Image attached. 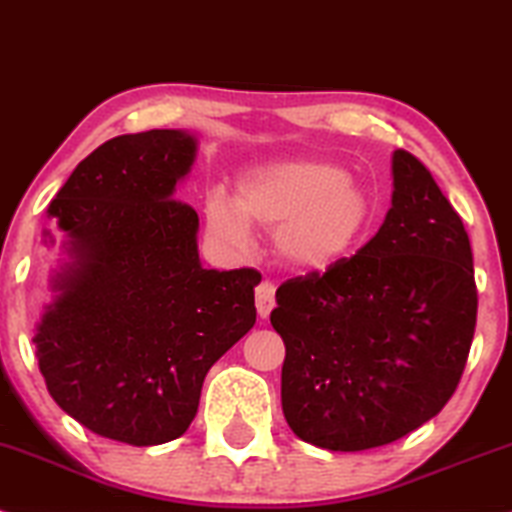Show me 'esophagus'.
Wrapping results in <instances>:
<instances>
[{
	"mask_svg": "<svg viewBox=\"0 0 512 512\" xmlns=\"http://www.w3.org/2000/svg\"><path fill=\"white\" fill-rule=\"evenodd\" d=\"M276 288L272 281H262L260 286L255 288V303H257V315L260 317H269V312L274 310L276 298H274Z\"/></svg>",
	"mask_w": 512,
	"mask_h": 512,
	"instance_id": "esophagus-1",
	"label": "esophagus"
}]
</instances>
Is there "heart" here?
<instances>
[{
	"instance_id": "heart-1",
	"label": "heart",
	"mask_w": 512,
	"mask_h": 512,
	"mask_svg": "<svg viewBox=\"0 0 512 512\" xmlns=\"http://www.w3.org/2000/svg\"><path fill=\"white\" fill-rule=\"evenodd\" d=\"M367 219V197L341 166L293 159L250 171L233 207L207 205V226L233 248H248V226L274 233V250L288 267L319 272L350 248Z\"/></svg>"
}]
</instances>
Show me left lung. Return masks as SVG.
<instances>
[{
  "instance_id": "left-lung-1",
  "label": "left lung",
  "mask_w": 512,
  "mask_h": 512,
  "mask_svg": "<svg viewBox=\"0 0 512 512\" xmlns=\"http://www.w3.org/2000/svg\"><path fill=\"white\" fill-rule=\"evenodd\" d=\"M281 405L295 436L365 451L415 432L458 389L477 324L470 238L434 176L393 152L384 224L353 257L283 281Z\"/></svg>"
}]
</instances>
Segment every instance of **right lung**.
Wrapping results in <instances>:
<instances>
[{"label": "right lung", "instance_id": "add662e5", "mask_svg": "<svg viewBox=\"0 0 512 512\" xmlns=\"http://www.w3.org/2000/svg\"><path fill=\"white\" fill-rule=\"evenodd\" d=\"M193 159L183 131L119 135L47 207L73 264L33 338L38 365L54 403L104 439L186 434L209 367L255 324L262 274L202 267L197 212L174 197Z\"/></svg>", "mask_w": 512, "mask_h": 512}]
</instances>
